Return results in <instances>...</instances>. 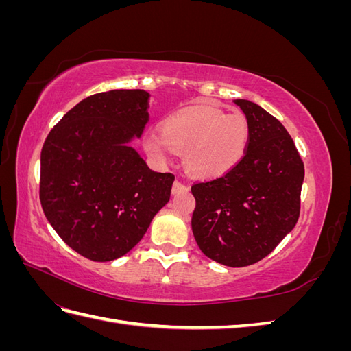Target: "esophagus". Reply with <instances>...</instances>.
I'll return each instance as SVG.
<instances>
[{
    "instance_id": "34e87169",
    "label": "esophagus",
    "mask_w": 351,
    "mask_h": 351,
    "mask_svg": "<svg viewBox=\"0 0 351 351\" xmlns=\"http://www.w3.org/2000/svg\"><path fill=\"white\" fill-rule=\"evenodd\" d=\"M173 195H178V193H186L189 192V186H186L184 183L178 182V180H176V182L173 183V189H171Z\"/></svg>"
}]
</instances>
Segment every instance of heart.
<instances>
[{
	"instance_id": "obj_1",
	"label": "heart",
	"mask_w": 351,
	"mask_h": 351,
	"mask_svg": "<svg viewBox=\"0 0 351 351\" xmlns=\"http://www.w3.org/2000/svg\"><path fill=\"white\" fill-rule=\"evenodd\" d=\"M159 129L161 134L143 137L145 152L159 162H168L171 151L184 154L187 169L200 178L230 173L246 154L250 137L243 114H226L205 104L168 115Z\"/></svg>"
}]
</instances>
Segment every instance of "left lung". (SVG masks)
Segmentation results:
<instances>
[{
  "label": "left lung",
  "mask_w": 351,
  "mask_h": 351,
  "mask_svg": "<svg viewBox=\"0 0 351 351\" xmlns=\"http://www.w3.org/2000/svg\"><path fill=\"white\" fill-rule=\"evenodd\" d=\"M234 104L250 127L246 154L230 173L192 186V230L209 259L240 268L268 256L294 228L304 165L275 117L246 99Z\"/></svg>",
  "instance_id": "obj_1"
}]
</instances>
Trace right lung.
I'll return each mask as SVG.
<instances>
[{
	"mask_svg": "<svg viewBox=\"0 0 351 351\" xmlns=\"http://www.w3.org/2000/svg\"><path fill=\"white\" fill-rule=\"evenodd\" d=\"M149 97L142 89L95 93L42 146V209L62 241L90 261L130 252L171 195L174 174L152 171L130 146L149 120Z\"/></svg>",
	"mask_w": 351,
	"mask_h": 351,
	"instance_id": "add662e5",
	"label": "right lung"
}]
</instances>
